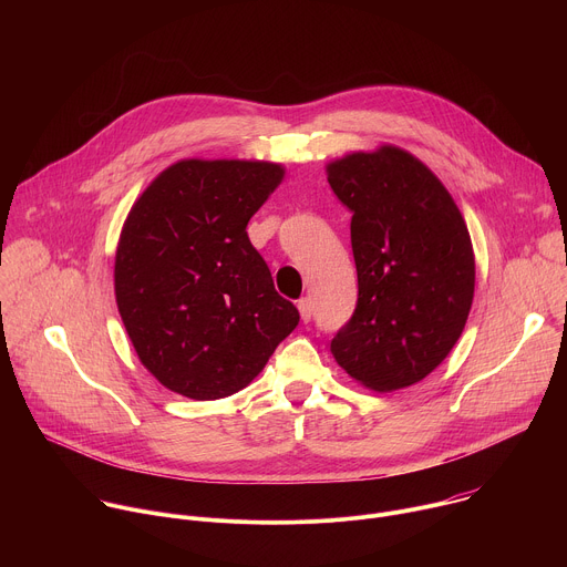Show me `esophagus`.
I'll list each match as a JSON object with an SVG mask.
<instances>
[{
  "label": "esophagus",
  "mask_w": 567,
  "mask_h": 567,
  "mask_svg": "<svg viewBox=\"0 0 567 567\" xmlns=\"http://www.w3.org/2000/svg\"><path fill=\"white\" fill-rule=\"evenodd\" d=\"M298 309H300V318H302V322H309V320H311V313H313L311 298H300V300H298Z\"/></svg>",
  "instance_id": "1"
}]
</instances>
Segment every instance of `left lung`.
Instances as JSON below:
<instances>
[{"label": "left lung", "mask_w": 567, "mask_h": 567, "mask_svg": "<svg viewBox=\"0 0 567 567\" xmlns=\"http://www.w3.org/2000/svg\"><path fill=\"white\" fill-rule=\"evenodd\" d=\"M328 182L352 213L359 278L357 307L332 354L372 390L413 385L464 330L475 287L466 224L442 182L392 145L334 161Z\"/></svg>", "instance_id": "8db88e82"}]
</instances>
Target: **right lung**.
Returning <instances> with one entry per match:
<instances>
[{"instance_id": "obj_1", "label": "right lung", "mask_w": 567, "mask_h": 567, "mask_svg": "<svg viewBox=\"0 0 567 567\" xmlns=\"http://www.w3.org/2000/svg\"><path fill=\"white\" fill-rule=\"evenodd\" d=\"M282 175L262 161L188 158L132 206L116 249V302L141 363L168 390L228 396L296 330L300 313L247 233Z\"/></svg>"}]
</instances>
